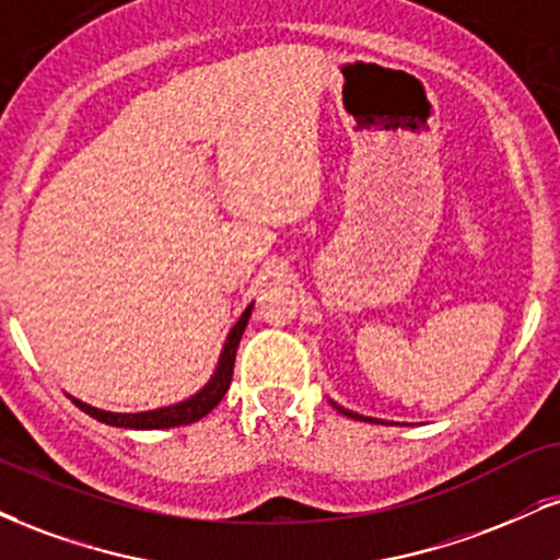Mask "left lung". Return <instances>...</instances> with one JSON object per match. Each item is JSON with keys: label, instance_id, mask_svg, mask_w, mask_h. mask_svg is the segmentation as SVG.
Wrapping results in <instances>:
<instances>
[{"label": "left lung", "instance_id": "1", "mask_svg": "<svg viewBox=\"0 0 560 560\" xmlns=\"http://www.w3.org/2000/svg\"><path fill=\"white\" fill-rule=\"evenodd\" d=\"M336 409H339V412H345L347 417H354V420H365V422H378V420H373V417H362V415H354V412H349V409H345V407H339V404H334Z\"/></svg>", "mask_w": 560, "mask_h": 560}]
</instances>
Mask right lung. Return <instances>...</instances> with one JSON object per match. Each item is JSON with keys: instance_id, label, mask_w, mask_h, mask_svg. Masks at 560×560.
Instances as JSON below:
<instances>
[{"instance_id": "1", "label": "right lung", "mask_w": 560, "mask_h": 560, "mask_svg": "<svg viewBox=\"0 0 560 560\" xmlns=\"http://www.w3.org/2000/svg\"><path fill=\"white\" fill-rule=\"evenodd\" d=\"M253 305L242 313V318L234 323V328L226 336L224 352H221L219 365H215L213 378L206 383L198 394L190 396V399L172 404V407L164 409H151V412H135V415H122V412H104V409L91 407V404H83L78 399L75 407L83 409L85 415H91L93 420L106 422V425L114 428H130V430H164V428H179V425H190V422H198L200 417H206L211 409L224 399L229 383H232V373H234V357H237V347L242 334H245L247 320H250Z\"/></svg>"}]
</instances>
